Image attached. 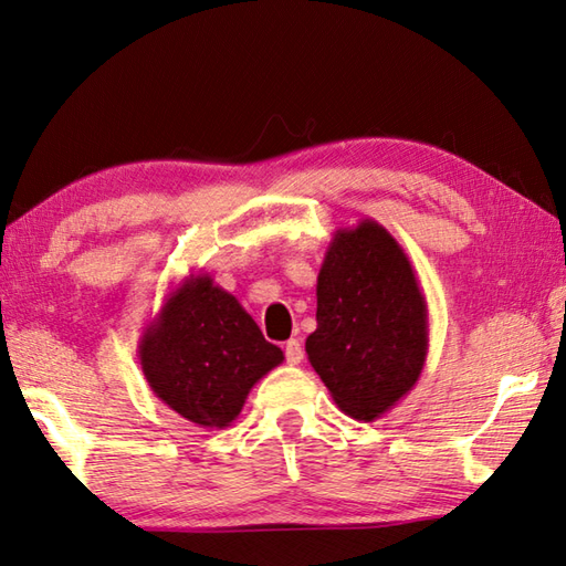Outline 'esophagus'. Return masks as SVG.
Masks as SVG:
<instances>
[{"label": "esophagus", "mask_w": 566, "mask_h": 566, "mask_svg": "<svg viewBox=\"0 0 566 566\" xmlns=\"http://www.w3.org/2000/svg\"><path fill=\"white\" fill-rule=\"evenodd\" d=\"M283 349H285V361L291 366H297L303 361V347H300L297 339H287Z\"/></svg>", "instance_id": "1"}]
</instances>
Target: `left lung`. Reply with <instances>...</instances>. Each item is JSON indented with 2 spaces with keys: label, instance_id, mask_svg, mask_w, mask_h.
Listing matches in <instances>:
<instances>
[{
  "label": "left lung",
  "instance_id": "1",
  "mask_svg": "<svg viewBox=\"0 0 566 566\" xmlns=\"http://www.w3.org/2000/svg\"><path fill=\"white\" fill-rule=\"evenodd\" d=\"M428 347V303L394 234L376 219L337 229L317 275V329L305 342L337 408L380 418L418 384Z\"/></svg>",
  "mask_w": 566,
  "mask_h": 566
}]
</instances>
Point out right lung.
Returning a JSON list of instances; mask_svg holds the SVG:
<instances>
[{
  "label": "right lung",
  "instance_id": "right-lung-1",
  "mask_svg": "<svg viewBox=\"0 0 566 566\" xmlns=\"http://www.w3.org/2000/svg\"><path fill=\"white\" fill-rule=\"evenodd\" d=\"M283 359L239 300L207 273H190L172 287L138 342L156 398L210 430L229 428L249 390Z\"/></svg>",
  "mask_w": 566,
  "mask_h": 566
}]
</instances>
